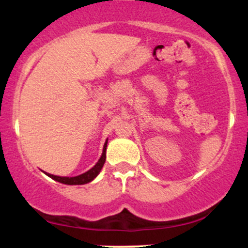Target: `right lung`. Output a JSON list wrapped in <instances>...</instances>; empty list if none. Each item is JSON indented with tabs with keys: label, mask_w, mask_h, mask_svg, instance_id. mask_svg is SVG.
Segmentation results:
<instances>
[{
	"label": "right lung",
	"mask_w": 248,
	"mask_h": 248,
	"mask_svg": "<svg viewBox=\"0 0 248 248\" xmlns=\"http://www.w3.org/2000/svg\"><path fill=\"white\" fill-rule=\"evenodd\" d=\"M106 147H107V142L105 143L104 146V150H102V155L100 157V160L98 161V163L95 164L92 169H90L88 171L85 173H81V175L76 176V177H61V176H55V175H50V173H46L49 177L52 179H55L57 182H61L62 184H69V186H81V184H86L88 182L93 181L98 173L100 172L101 168L104 167L105 161H106Z\"/></svg>",
	"instance_id": "obj_1"
}]
</instances>
